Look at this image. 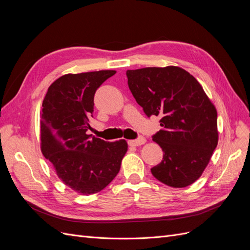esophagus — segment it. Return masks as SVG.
I'll return each mask as SVG.
<instances>
[{
  "label": "esophagus",
  "instance_id": "esophagus-1",
  "mask_svg": "<svg viewBox=\"0 0 250 250\" xmlns=\"http://www.w3.org/2000/svg\"><path fill=\"white\" fill-rule=\"evenodd\" d=\"M146 143V139L143 138V137H140L139 139L137 140H130L128 141V145L129 146H133V147H137V146H141L143 145V144Z\"/></svg>",
  "mask_w": 250,
  "mask_h": 250
}]
</instances>
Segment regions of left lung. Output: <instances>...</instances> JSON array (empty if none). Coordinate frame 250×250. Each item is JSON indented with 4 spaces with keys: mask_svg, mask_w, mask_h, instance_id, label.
I'll use <instances>...</instances> for the list:
<instances>
[{
    "mask_svg": "<svg viewBox=\"0 0 250 250\" xmlns=\"http://www.w3.org/2000/svg\"><path fill=\"white\" fill-rule=\"evenodd\" d=\"M128 86L147 117L163 127L153 137L164 151L152 175L172 188L197 180L218 144L217 110L200 83L179 66L144 67L126 72Z\"/></svg>",
    "mask_w": 250,
    "mask_h": 250,
    "instance_id": "obj_1",
    "label": "left lung"
}]
</instances>
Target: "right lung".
I'll return each instance as SVG.
<instances>
[{
  "mask_svg": "<svg viewBox=\"0 0 250 250\" xmlns=\"http://www.w3.org/2000/svg\"><path fill=\"white\" fill-rule=\"evenodd\" d=\"M116 71L66 74L49 86L41 111V148L62 183L82 195L100 192L120 171L125 140L87 134L94 96Z\"/></svg>",
  "mask_w": 250,
  "mask_h": 250,
  "instance_id": "1",
  "label": "right lung"
}]
</instances>
